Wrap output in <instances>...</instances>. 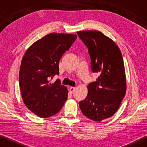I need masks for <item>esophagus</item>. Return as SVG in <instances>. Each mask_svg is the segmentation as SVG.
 <instances>
[{
	"label": "esophagus",
	"mask_w": 147,
	"mask_h": 147,
	"mask_svg": "<svg viewBox=\"0 0 147 147\" xmlns=\"http://www.w3.org/2000/svg\"><path fill=\"white\" fill-rule=\"evenodd\" d=\"M75 89H76V88H75V87H71L70 89H69V91H70L71 93H73V92H74V91H75Z\"/></svg>",
	"instance_id": "1"
}]
</instances>
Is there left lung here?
<instances>
[{
	"label": "left lung",
	"instance_id": "obj_1",
	"mask_svg": "<svg viewBox=\"0 0 147 147\" xmlns=\"http://www.w3.org/2000/svg\"><path fill=\"white\" fill-rule=\"evenodd\" d=\"M88 49L93 73L99 74L89 83L88 93L79 102L82 112L94 121L112 116L126 94V83L124 61L115 42L99 31L77 32Z\"/></svg>",
	"mask_w": 147,
	"mask_h": 147
}]
</instances>
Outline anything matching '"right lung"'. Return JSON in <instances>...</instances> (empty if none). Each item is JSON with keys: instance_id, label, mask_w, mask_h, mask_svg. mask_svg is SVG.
Instances as JSON below:
<instances>
[{"instance_id": "1", "label": "right lung", "mask_w": 147, "mask_h": 147, "mask_svg": "<svg viewBox=\"0 0 147 147\" xmlns=\"http://www.w3.org/2000/svg\"><path fill=\"white\" fill-rule=\"evenodd\" d=\"M77 38L76 35L52 33L29 47L21 61L19 82L24 104L39 117L58 113L67 99L68 91L60 80L59 61Z\"/></svg>"}]
</instances>
